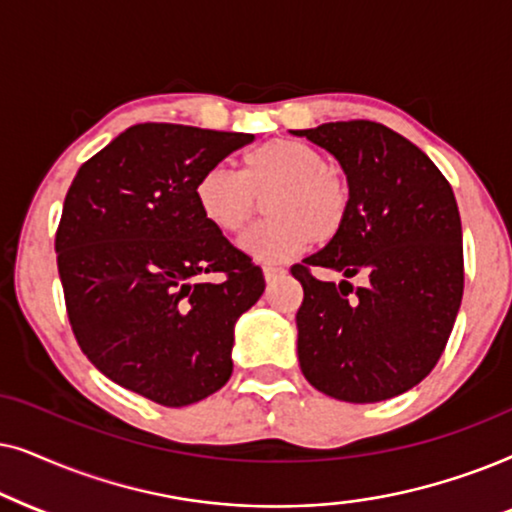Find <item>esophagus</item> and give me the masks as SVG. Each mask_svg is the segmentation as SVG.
<instances>
[{
	"label": "esophagus",
	"mask_w": 512,
	"mask_h": 512,
	"mask_svg": "<svg viewBox=\"0 0 512 512\" xmlns=\"http://www.w3.org/2000/svg\"><path fill=\"white\" fill-rule=\"evenodd\" d=\"M283 274H285L283 267H274V264H267V267H264V278H267L269 283L276 281V278L283 276Z\"/></svg>",
	"instance_id": "esophagus-1"
}]
</instances>
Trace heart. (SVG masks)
<instances>
[{
  "instance_id": "obj_1",
  "label": "heart",
  "mask_w": 512,
  "mask_h": 512,
  "mask_svg": "<svg viewBox=\"0 0 512 512\" xmlns=\"http://www.w3.org/2000/svg\"><path fill=\"white\" fill-rule=\"evenodd\" d=\"M203 220L222 234H241L260 199L267 220L241 238L243 252L262 262H283L311 241L330 243L351 213V182L309 142L276 138L248 149L238 173L213 166L194 187Z\"/></svg>"
}]
</instances>
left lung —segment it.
<instances>
[{
    "label": "left lung",
    "instance_id": "8db88e82",
    "mask_svg": "<svg viewBox=\"0 0 512 512\" xmlns=\"http://www.w3.org/2000/svg\"><path fill=\"white\" fill-rule=\"evenodd\" d=\"M342 163L351 213L342 234L292 267L304 299L297 356L306 381L344 403H379L428 377L463 295L461 217L447 177L377 121L295 131ZM345 281L320 282L313 270ZM360 277L353 289L348 281Z\"/></svg>",
    "mask_w": 512,
    "mask_h": 512
}]
</instances>
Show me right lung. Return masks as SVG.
<instances>
[{"label": "right lung", "mask_w": 512, "mask_h": 512, "mask_svg": "<svg viewBox=\"0 0 512 512\" xmlns=\"http://www.w3.org/2000/svg\"><path fill=\"white\" fill-rule=\"evenodd\" d=\"M252 140L138 124L67 189L56 252L79 349L114 384L163 407L227 384L236 320L264 292L262 269L203 220L194 196L201 173Z\"/></svg>", "instance_id": "add662e5"}]
</instances>
